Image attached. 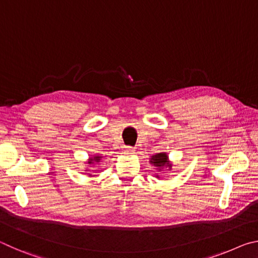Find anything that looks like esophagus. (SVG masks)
<instances>
[{"label": "esophagus", "mask_w": 258, "mask_h": 258, "mask_svg": "<svg viewBox=\"0 0 258 258\" xmlns=\"http://www.w3.org/2000/svg\"><path fill=\"white\" fill-rule=\"evenodd\" d=\"M125 155H127V156H132V155H134L135 154V150H134V148H131V147H127L125 149Z\"/></svg>", "instance_id": "34e87169"}]
</instances>
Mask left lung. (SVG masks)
<instances>
[{"label":"left lung","mask_w":258,"mask_h":258,"mask_svg":"<svg viewBox=\"0 0 258 258\" xmlns=\"http://www.w3.org/2000/svg\"><path fill=\"white\" fill-rule=\"evenodd\" d=\"M149 163L155 166L157 172H161L164 168L167 169V171H172L173 164L172 161L169 160L168 155L166 152H158V154H155L151 156V158L149 160ZM156 177L159 178V174H156Z\"/></svg>","instance_id":"1"}]
</instances>
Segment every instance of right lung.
Masks as SVG:
<instances>
[{
  "instance_id": "1",
  "label": "right lung",
  "mask_w": 258,
  "mask_h": 258,
  "mask_svg": "<svg viewBox=\"0 0 258 258\" xmlns=\"http://www.w3.org/2000/svg\"><path fill=\"white\" fill-rule=\"evenodd\" d=\"M102 158H103L102 156H100V155H94V156L90 157V158L87 159L86 164L89 165V166H95V165H99L100 163H101ZM86 172H90V169H86ZM86 174H87V175H89L90 177L92 176V174H91V173H86Z\"/></svg>"
}]
</instances>
